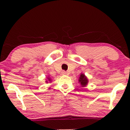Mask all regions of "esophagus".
I'll return each mask as SVG.
<instances>
[{
  "mask_svg": "<svg viewBox=\"0 0 130 130\" xmlns=\"http://www.w3.org/2000/svg\"><path fill=\"white\" fill-rule=\"evenodd\" d=\"M61 74L63 75H66V74H67V72H65V71H63V72H61Z\"/></svg>",
  "mask_w": 130,
  "mask_h": 130,
  "instance_id": "esophagus-1",
  "label": "esophagus"
}]
</instances>
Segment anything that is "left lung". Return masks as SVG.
Segmentation results:
<instances>
[{"instance_id": "obj_1", "label": "left lung", "mask_w": 130, "mask_h": 130, "mask_svg": "<svg viewBox=\"0 0 130 130\" xmlns=\"http://www.w3.org/2000/svg\"><path fill=\"white\" fill-rule=\"evenodd\" d=\"M79 82L80 84L81 85V86L82 87L86 86L88 83V78L86 77V76L85 75V74L81 73L79 79Z\"/></svg>"}]
</instances>
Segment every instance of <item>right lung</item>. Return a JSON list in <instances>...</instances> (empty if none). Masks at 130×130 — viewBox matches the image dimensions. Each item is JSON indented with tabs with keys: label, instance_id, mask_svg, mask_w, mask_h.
I'll use <instances>...</instances> for the list:
<instances>
[{
	"label": "right lung",
	"instance_id": "obj_1",
	"mask_svg": "<svg viewBox=\"0 0 130 130\" xmlns=\"http://www.w3.org/2000/svg\"><path fill=\"white\" fill-rule=\"evenodd\" d=\"M47 79H48V80L49 82H51V79H50V77H47ZM46 82H47V83H48V81H47V80L46 81Z\"/></svg>",
	"mask_w": 130,
	"mask_h": 130
}]
</instances>
